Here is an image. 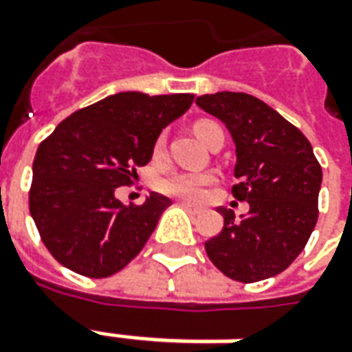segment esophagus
I'll return each mask as SVG.
<instances>
[{
  "label": "esophagus",
  "mask_w": 352,
  "mask_h": 352,
  "mask_svg": "<svg viewBox=\"0 0 352 352\" xmlns=\"http://www.w3.org/2000/svg\"><path fill=\"white\" fill-rule=\"evenodd\" d=\"M179 204L185 208V210H188L190 214H198V212H200V206H196V204H190V202H179Z\"/></svg>",
  "instance_id": "34e87169"
}]
</instances>
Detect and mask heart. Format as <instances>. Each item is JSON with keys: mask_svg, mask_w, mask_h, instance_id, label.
I'll list each match as a JSON object with an SVG mask.
<instances>
[{"mask_svg": "<svg viewBox=\"0 0 352 352\" xmlns=\"http://www.w3.org/2000/svg\"><path fill=\"white\" fill-rule=\"evenodd\" d=\"M208 123L212 121H198L195 125L196 136L204 142V133H206ZM164 150V136L157 138L156 142V154ZM216 183V175L210 171H173L167 173L162 179H157V190L167 196H175V198H183V200H190V202H198L206 195L208 186Z\"/></svg>", "mask_w": 352, "mask_h": 352, "instance_id": "obj_1", "label": "heart"}]
</instances>
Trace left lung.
I'll use <instances>...</instances> for the list:
<instances>
[{"mask_svg":"<svg viewBox=\"0 0 352 352\" xmlns=\"http://www.w3.org/2000/svg\"><path fill=\"white\" fill-rule=\"evenodd\" d=\"M196 106L217 117L235 144L236 200L248 214L236 219L219 208L221 233L206 241V254L227 277L254 283L293 264L314 231L322 167L308 138L276 109L245 92L196 98Z\"/></svg>","mask_w":352,"mask_h":352,"instance_id":"8db88e82","label":"left lung"}]
</instances>
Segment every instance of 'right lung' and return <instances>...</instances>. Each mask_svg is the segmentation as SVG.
I'll return each instance as SVG.
<instances>
[{
	"instance_id": "add662e5",
	"label": "right lung",
	"mask_w": 352,
	"mask_h": 352,
	"mask_svg": "<svg viewBox=\"0 0 352 352\" xmlns=\"http://www.w3.org/2000/svg\"><path fill=\"white\" fill-rule=\"evenodd\" d=\"M192 102L195 94H111L67 117L38 146L30 216L59 264L107 277L144 248L171 200L150 192L126 206L116 188L152 160L157 136Z\"/></svg>"
}]
</instances>
